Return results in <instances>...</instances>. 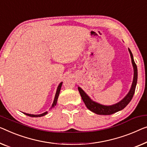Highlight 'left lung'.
I'll return each mask as SVG.
<instances>
[{"mask_svg":"<svg viewBox=\"0 0 147 147\" xmlns=\"http://www.w3.org/2000/svg\"><path fill=\"white\" fill-rule=\"evenodd\" d=\"M128 49L131 55V62H132L133 70H134V75H133L132 85H131L129 92L125 96V98L123 100H121V101L115 104L111 105V106H105V105L100 104L99 103H97L93 101V100H92L90 99V98L84 92V90H83L82 88H80V87H78V91H79L80 92L81 98H82L83 102H84L85 105H86V108L90 109L91 111H92V112L96 113V114L111 115L115 112H117V111L121 110V109L125 108V107L128 105L129 103L131 102V99H132L133 97L137 82V67L134 61V59H133L132 53H131L129 49Z\"/></svg>","mask_w":147,"mask_h":147,"instance_id":"left-lung-1","label":"left lung"}]
</instances>
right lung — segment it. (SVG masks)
<instances>
[{
  "label": "right lung",
  "mask_w": 147,
  "mask_h": 147,
  "mask_svg": "<svg viewBox=\"0 0 147 147\" xmlns=\"http://www.w3.org/2000/svg\"><path fill=\"white\" fill-rule=\"evenodd\" d=\"M62 84L63 82H61L59 84V86L57 87V91H56V94H55V98H54V100H53V102L52 104V106L51 107V108L50 109H52L53 108H54L55 106H56L57 104V99H58V97H59V93H60V90H61V86H62ZM48 112L47 111H45V112L41 113V114H38V115H34V114H29V113H24L25 115H28L30 116V117H41V116H44L46 114H47Z\"/></svg>",
  "instance_id": "right-lung-1"
}]
</instances>
